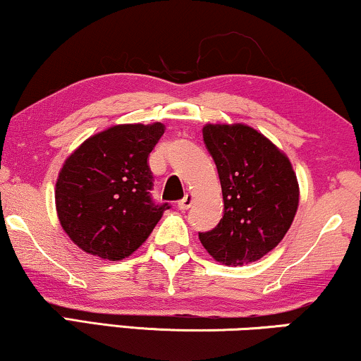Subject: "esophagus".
<instances>
[{
    "mask_svg": "<svg viewBox=\"0 0 361 361\" xmlns=\"http://www.w3.org/2000/svg\"><path fill=\"white\" fill-rule=\"evenodd\" d=\"M192 202H194V197H192V194H185V197H182V199L177 202V207H179L180 210H187L192 205Z\"/></svg>",
    "mask_w": 361,
    "mask_h": 361,
    "instance_id": "esophagus-1",
    "label": "esophagus"
}]
</instances>
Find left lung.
<instances>
[{
	"label": "left lung",
	"instance_id": "1",
	"mask_svg": "<svg viewBox=\"0 0 361 361\" xmlns=\"http://www.w3.org/2000/svg\"><path fill=\"white\" fill-rule=\"evenodd\" d=\"M202 133L219 171L224 216L199 238L220 263H253L278 246L298 212L293 166L268 137L246 125H207Z\"/></svg>",
	"mask_w": 361,
	"mask_h": 361
}]
</instances>
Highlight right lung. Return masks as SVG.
Masks as SVG:
<instances>
[{
    "instance_id": "right-lung-1",
    "label": "right lung",
    "mask_w": 361,
    "mask_h": 361,
    "mask_svg": "<svg viewBox=\"0 0 361 361\" xmlns=\"http://www.w3.org/2000/svg\"><path fill=\"white\" fill-rule=\"evenodd\" d=\"M162 123L116 125L88 137L59 172V221L85 253L118 261L145 243L167 204H156L149 152Z\"/></svg>"
}]
</instances>
